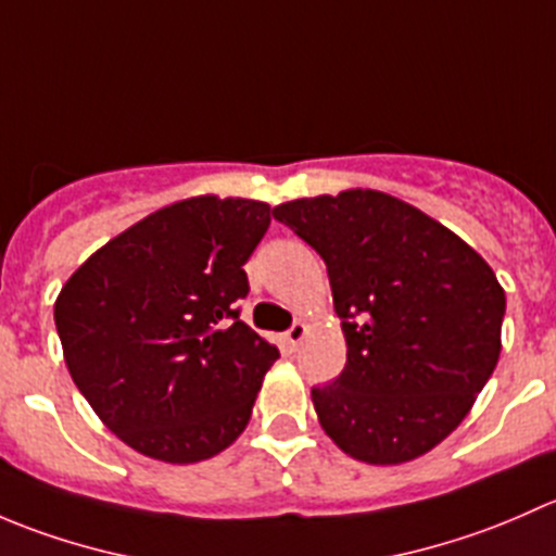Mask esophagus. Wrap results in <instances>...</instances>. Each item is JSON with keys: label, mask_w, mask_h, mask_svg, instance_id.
Returning a JSON list of instances; mask_svg holds the SVG:
<instances>
[{"label": "esophagus", "mask_w": 556, "mask_h": 556, "mask_svg": "<svg viewBox=\"0 0 556 556\" xmlns=\"http://www.w3.org/2000/svg\"><path fill=\"white\" fill-rule=\"evenodd\" d=\"M304 336H306V325L304 323H293L288 328V333H285V339H288V344L293 346V350H299V344L304 341Z\"/></svg>", "instance_id": "34e87169"}]
</instances>
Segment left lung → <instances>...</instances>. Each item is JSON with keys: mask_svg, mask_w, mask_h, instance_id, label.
Wrapping results in <instances>:
<instances>
[{"mask_svg": "<svg viewBox=\"0 0 556 556\" xmlns=\"http://www.w3.org/2000/svg\"><path fill=\"white\" fill-rule=\"evenodd\" d=\"M328 268L346 366L312 387L325 433L346 454L395 465L465 419L501 355L506 293L450 228L379 190L274 206Z\"/></svg>", "mask_w": 556, "mask_h": 556, "instance_id": "left-lung-1", "label": "left lung"}]
</instances>
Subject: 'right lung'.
<instances>
[{"label": "right lung", "mask_w": 556, "mask_h": 556, "mask_svg": "<svg viewBox=\"0 0 556 556\" xmlns=\"http://www.w3.org/2000/svg\"><path fill=\"white\" fill-rule=\"evenodd\" d=\"M268 223L263 201H179L106 242L61 288L55 330L72 379L131 450L185 465L242 435L279 357L239 319L242 266Z\"/></svg>", "instance_id": "add662e5"}]
</instances>
